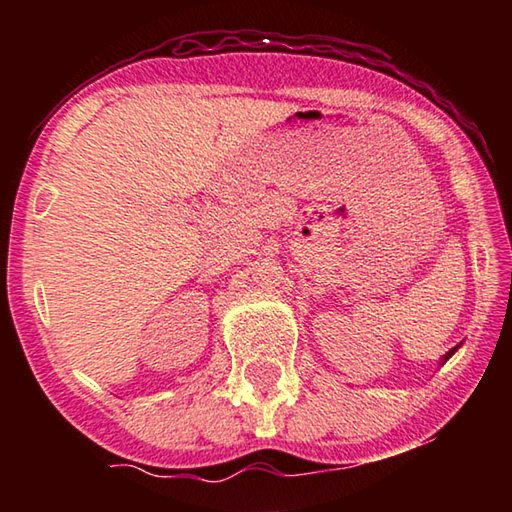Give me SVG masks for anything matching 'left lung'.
<instances>
[{
	"label": "left lung",
	"instance_id": "8db88e82",
	"mask_svg": "<svg viewBox=\"0 0 512 512\" xmlns=\"http://www.w3.org/2000/svg\"><path fill=\"white\" fill-rule=\"evenodd\" d=\"M458 348H461V345H456V348H452V350H449V352H447V354H445V357H443V363H445V361H447V359H449V357H452V354H454V352H456V350H458Z\"/></svg>",
	"mask_w": 512,
	"mask_h": 512
}]
</instances>
